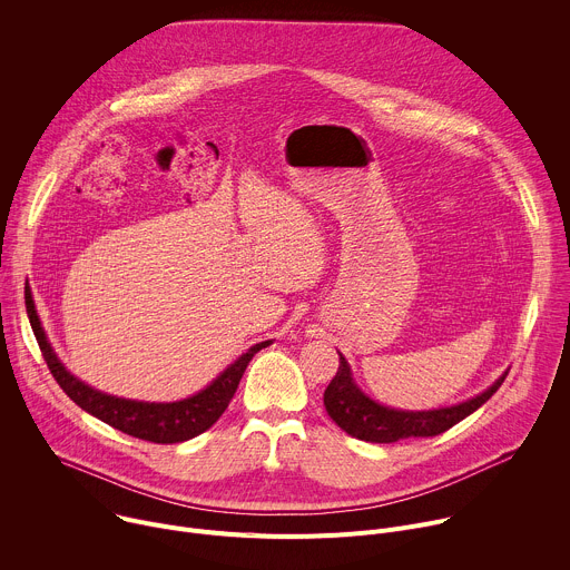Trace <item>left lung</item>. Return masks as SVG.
Instances as JSON below:
<instances>
[{"label": "left lung", "instance_id": "obj_1", "mask_svg": "<svg viewBox=\"0 0 570 570\" xmlns=\"http://www.w3.org/2000/svg\"><path fill=\"white\" fill-rule=\"evenodd\" d=\"M338 356V372L327 385V390H324V409H327L330 417L347 435L379 444H390L405 438H433L449 431L451 426L475 413L480 405L501 387L510 372L505 370L490 387L462 403L444 405V409L433 411H399L365 394L356 385L347 358L341 352Z\"/></svg>", "mask_w": 570, "mask_h": 570}]
</instances>
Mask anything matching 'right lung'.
<instances>
[{
	"label": "right lung",
	"mask_w": 570,
	"mask_h": 570,
	"mask_svg": "<svg viewBox=\"0 0 570 570\" xmlns=\"http://www.w3.org/2000/svg\"><path fill=\"white\" fill-rule=\"evenodd\" d=\"M29 320L33 334L38 338V345L42 350V356L53 374V379L58 381V385L62 387V392L83 409L86 413L95 415L97 420L106 422L108 426L128 433L132 438L146 440V442H155V444H176V442H185L191 440L200 433H205L207 429H212L218 417L225 413L227 403L232 401L238 381L246 372L248 363L253 361V356L273 345V341H264L253 345L246 354H240L232 365H227L207 387H203L200 392L180 399V401H137V399H124V396H115L108 392H101L92 385H88L86 381L76 379L58 358V354L53 352L45 327L40 322V315L33 306V299L29 302Z\"/></svg>",
	"instance_id": "obj_1"
}]
</instances>
